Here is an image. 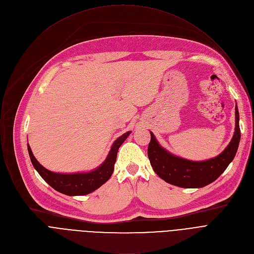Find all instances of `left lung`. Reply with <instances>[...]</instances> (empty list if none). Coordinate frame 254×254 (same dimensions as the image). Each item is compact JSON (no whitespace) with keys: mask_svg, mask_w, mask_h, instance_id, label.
<instances>
[{"mask_svg":"<svg viewBox=\"0 0 254 254\" xmlns=\"http://www.w3.org/2000/svg\"><path fill=\"white\" fill-rule=\"evenodd\" d=\"M148 156L155 173L165 182L181 188H202L219 178L233 161L240 141L239 113L235 106V131L225 150L206 161H190L163 148L152 131Z\"/></svg>","mask_w":254,"mask_h":254,"instance_id":"8db88e82","label":"left lung"}]
</instances>
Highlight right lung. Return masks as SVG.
Masks as SVG:
<instances>
[{
  "label": "right lung",
  "instance_id": "1",
  "mask_svg": "<svg viewBox=\"0 0 254 254\" xmlns=\"http://www.w3.org/2000/svg\"><path fill=\"white\" fill-rule=\"evenodd\" d=\"M130 132L131 131H127L115 140L110 153H108L106 159L100 166L90 172L84 173L63 174L49 171L36 160L29 143L27 146L33 167L39 173L46 183L62 194L68 196H83L98 189L112 177L115 170L119 149Z\"/></svg>",
  "mask_w": 254,
  "mask_h": 254
}]
</instances>
